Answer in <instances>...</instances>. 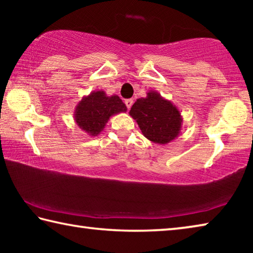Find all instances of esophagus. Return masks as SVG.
Masks as SVG:
<instances>
[{
  "mask_svg": "<svg viewBox=\"0 0 253 253\" xmlns=\"http://www.w3.org/2000/svg\"><path fill=\"white\" fill-rule=\"evenodd\" d=\"M132 102H134V100H132V99H126L125 100V104H126L128 109H130V107L132 106Z\"/></svg>",
  "mask_w": 253,
  "mask_h": 253,
  "instance_id": "obj_1",
  "label": "esophagus"
}]
</instances>
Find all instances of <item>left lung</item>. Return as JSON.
Returning <instances> with one entry per match:
<instances>
[{
    "label": "left lung",
    "mask_w": 253,
    "mask_h": 253,
    "mask_svg": "<svg viewBox=\"0 0 253 253\" xmlns=\"http://www.w3.org/2000/svg\"><path fill=\"white\" fill-rule=\"evenodd\" d=\"M129 115L138 124L143 135L155 144L166 145L181 134V111L157 91L149 90L146 97L138 98Z\"/></svg>",
    "instance_id": "obj_1"
}]
</instances>
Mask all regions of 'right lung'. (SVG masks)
<instances>
[{"label":"right lung","instance_id":"1","mask_svg":"<svg viewBox=\"0 0 253 253\" xmlns=\"http://www.w3.org/2000/svg\"><path fill=\"white\" fill-rule=\"evenodd\" d=\"M127 107L117 95L107 96L102 90L84 96L75 108V123L89 136L96 137L105 129L109 119L119 113H126Z\"/></svg>","mask_w":253,"mask_h":253}]
</instances>
